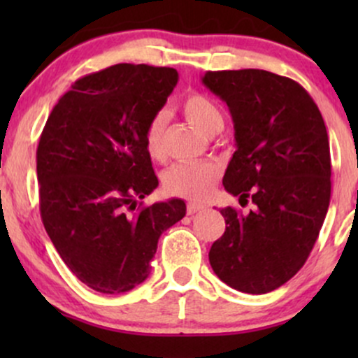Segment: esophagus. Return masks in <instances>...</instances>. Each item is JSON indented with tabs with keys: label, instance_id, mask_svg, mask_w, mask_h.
<instances>
[{
	"label": "esophagus",
	"instance_id": "obj_1",
	"mask_svg": "<svg viewBox=\"0 0 358 358\" xmlns=\"http://www.w3.org/2000/svg\"><path fill=\"white\" fill-rule=\"evenodd\" d=\"M203 208H205L203 203H196V202H188L187 203L188 215H193V213H196V212H202Z\"/></svg>",
	"mask_w": 358,
	"mask_h": 358
}]
</instances>
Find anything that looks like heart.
I'll use <instances>...</instances> for the list:
<instances>
[{
    "mask_svg": "<svg viewBox=\"0 0 358 358\" xmlns=\"http://www.w3.org/2000/svg\"><path fill=\"white\" fill-rule=\"evenodd\" d=\"M183 116L200 133L213 136L224 129V114L212 99L203 94H188L180 104ZM165 127L166 116L163 113L150 119L145 129V148L153 159H165ZM219 176V168L213 163H178L165 173L163 185L170 195L199 200L212 192Z\"/></svg>",
    "mask_w": 358,
    "mask_h": 358,
    "instance_id": "heart-1",
    "label": "heart"
}]
</instances>
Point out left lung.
<instances>
[{
	"label": "left lung",
	"instance_id": "obj_1",
	"mask_svg": "<svg viewBox=\"0 0 358 358\" xmlns=\"http://www.w3.org/2000/svg\"><path fill=\"white\" fill-rule=\"evenodd\" d=\"M203 85L231 110L236 153L225 190L249 213L220 208L225 232L208 261L225 285L264 294L310 256L330 205L331 163L318 106L298 82L259 69L207 72Z\"/></svg>",
	"mask_w": 358,
	"mask_h": 358
}]
</instances>
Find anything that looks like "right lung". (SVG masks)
<instances>
[{"label": "right lung", "mask_w": 358, "mask_h": 358, "mask_svg": "<svg viewBox=\"0 0 358 358\" xmlns=\"http://www.w3.org/2000/svg\"><path fill=\"white\" fill-rule=\"evenodd\" d=\"M170 67L117 64L73 82L52 109L36 150L40 213L67 268L90 289L119 294L150 276L182 199L136 211L158 187L145 129L173 92Z\"/></svg>", "instance_id": "obj_1"}]
</instances>
